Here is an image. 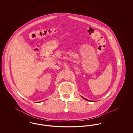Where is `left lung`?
I'll use <instances>...</instances> for the list:
<instances>
[{
	"label": "left lung",
	"mask_w": 133,
	"mask_h": 133,
	"mask_svg": "<svg viewBox=\"0 0 133 133\" xmlns=\"http://www.w3.org/2000/svg\"><path fill=\"white\" fill-rule=\"evenodd\" d=\"M81 97H82V96H81ZM82 97L83 98V99H85V100H87V101H90V100H87V99H85V98H84V97Z\"/></svg>",
	"instance_id": "1"
}]
</instances>
